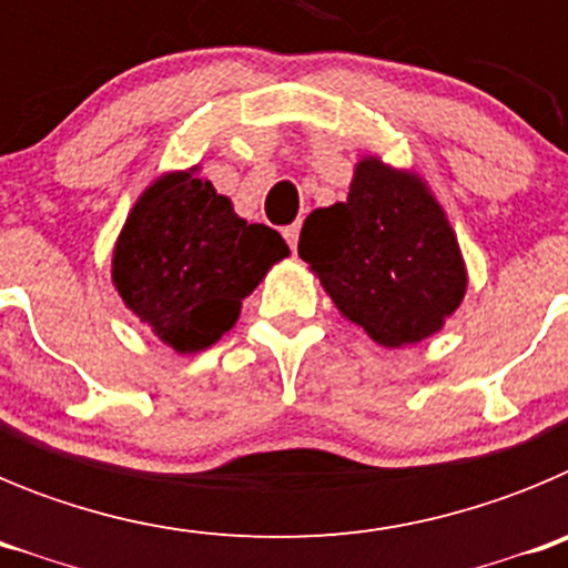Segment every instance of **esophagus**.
Listing matches in <instances>:
<instances>
[{"label":"esophagus","mask_w":568,"mask_h":568,"mask_svg":"<svg viewBox=\"0 0 568 568\" xmlns=\"http://www.w3.org/2000/svg\"><path fill=\"white\" fill-rule=\"evenodd\" d=\"M298 235H301V222L290 224V227H284V239H287L290 247H298Z\"/></svg>","instance_id":"1"}]
</instances>
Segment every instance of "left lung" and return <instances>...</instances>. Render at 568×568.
I'll use <instances>...</instances> for the list:
<instances>
[{
    "instance_id": "8db88e82",
    "label": "left lung",
    "mask_w": 568,
    "mask_h": 568,
    "mask_svg": "<svg viewBox=\"0 0 568 568\" xmlns=\"http://www.w3.org/2000/svg\"><path fill=\"white\" fill-rule=\"evenodd\" d=\"M298 255L346 318L384 346L429 338L458 310L466 270L444 210L418 175L361 159L346 202L301 227Z\"/></svg>"
}]
</instances>
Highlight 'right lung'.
<instances>
[{
	"label": "right lung",
	"instance_id": "obj_1",
	"mask_svg": "<svg viewBox=\"0 0 568 568\" xmlns=\"http://www.w3.org/2000/svg\"><path fill=\"white\" fill-rule=\"evenodd\" d=\"M290 247L267 224H247L227 195L195 173L150 184L113 253V281L130 310L175 353L215 344Z\"/></svg>",
	"mask_w": 568,
	"mask_h": 568
}]
</instances>
